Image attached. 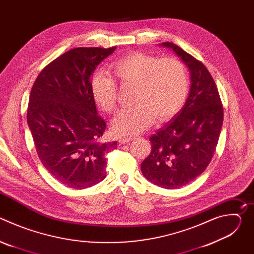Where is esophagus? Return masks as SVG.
<instances>
[{
	"mask_svg": "<svg viewBox=\"0 0 254 254\" xmlns=\"http://www.w3.org/2000/svg\"><path fill=\"white\" fill-rule=\"evenodd\" d=\"M134 137L133 136H123V137H120V143L121 144H124L126 142H128L129 140H132Z\"/></svg>",
	"mask_w": 254,
	"mask_h": 254,
	"instance_id": "esophagus-1",
	"label": "esophagus"
}]
</instances>
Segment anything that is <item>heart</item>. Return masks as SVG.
<instances>
[{"label":"heart","mask_w":254,"mask_h":254,"mask_svg":"<svg viewBox=\"0 0 254 254\" xmlns=\"http://www.w3.org/2000/svg\"><path fill=\"white\" fill-rule=\"evenodd\" d=\"M110 70L122 86H133L131 106L123 108L113 120L119 134H135L153 122L167 121L183 106L188 94L185 65L174 57L158 58L132 52L113 62ZM91 90L96 104L105 113L115 111L118 88L115 79L104 73L92 77Z\"/></svg>","instance_id":"1"}]
</instances>
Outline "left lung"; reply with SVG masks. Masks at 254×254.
I'll return each mask as SVG.
<instances>
[{
  "label": "left lung",
  "mask_w": 254,
  "mask_h": 254,
  "mask_svg": "<svg viewBox=\"0 0 254 254\" xmlns=\"http://www.w3.org/2000/svg\"><path fill=\"white\" fill-rule=\"evenodd\" d=\"M161 45L171 48L188 66L191 87L181 111L150 137L152 151L140 169L153 184L177 189L191 183L211 162L223 124V107L215 81L201 61L174 43Z\"/></svg>",
  "instance_id": "obj_1"
}]
</instances>
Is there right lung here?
<instances>
[{"mask_svg": "<svg viewBox=\"0 0 254 254\" xmlns=\"http://www.w3.org/2000/svg\"><path fill=\"white\" fill-rule=\"evenodd\" d=\"M117 47L71 49L49 63L31 89L27 122L38 157L66 187L85 189L105 178V153L118 142H102L106 124L97 115L91 90L96 66Z\"/></svg>", "mask_w": 254, "mask_h": 254, "instance_id": "1", "label": "right lung"}]
</instances>
